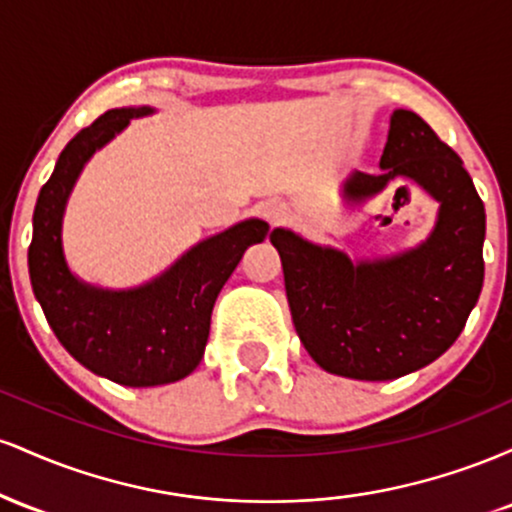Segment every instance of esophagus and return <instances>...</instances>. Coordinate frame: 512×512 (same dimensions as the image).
<instances>
[{"label": "esophagus", "instance_id": "34e87169", "mask_svg": "<svg viewBox=\"0 0 512 512\" xmlns=\"http://www.w3.org/2000/svg\"><path fill=\"white\" fill-rule=\"evenodd\" d=\"M260 214H262V219H267L269 223H272V226H276V223L284 219V209H281L279 204H274V202L262 204Z\"/></svg>", "mask_w": 512, "mask_h": 512}]
</instances>
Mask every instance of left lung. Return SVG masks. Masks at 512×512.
<instances>
[{
  "instance_id": "1",
  "label": "left lung",
  "mask_w": 512,
  "mask_h": 512,
  "mask_svg": "<svg viewBox=\"0 0 512 512\" xmlns=\"http://www.w3.org/2000/svg\"><path fill=\"white\" fill-rule=\"evenodd\" d=\"M380 168L356 173L346 197L375 195L395 175L419 182L440 211L416 250L354 264L284 228L269 233L303 346L327 373L356 380H392L436 361L460 337L484 284V202L462 158L419 115L395 110Z\"/></svg>"
}]
</instances>
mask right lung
I'll list each match as a JSON object with an SVG mask.
<instances>
[{"label": "right lung", "mask_w": 512, "mask_h": 512, "mask_svg": "<svg viewBox=\"0 0 512 512\" xmlns=\"http://www.w3.org/2000/svg\"><path fill=\"white\" fill-rule=\"evenodd\" d=\"M149 108L108 110L64 146L33 211L31 286L48 325L81 366L129 387L175 383L199 366L221 286L269 226L250 219L204 240L166 274L132 291L81 284L62 255V214L84 163Z\"/></svg>", "instance_id": "right-lung-1"}]
</instances>
